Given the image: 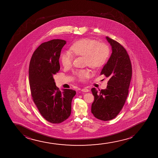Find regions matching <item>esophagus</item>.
Wrapping results in <instances>:
<instances>
[{"mask_svg": "<svg viewBox=\"0 0 158 158\" xmlns=\"http://www.w3.org/2000/svg\"><path fill=\"white\" fill-rule=\"evenodd\" d=\"M81 91L84 92H89V89H86V88H84V89H81Z\"/></svg>", "mask_w": 158, "mask_h": 158, "instance_id": "1", "label": "esophagus"}]
</instances>
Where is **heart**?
<instances>
[{
  "instance_id": "b5f03b06",
  "label": "heart",
  "mask_w": 158,
  "mask_h": 158,
  "mask_svg": "<svg viewBox=\"0 0 158 158\" xmlns=\"http://www.w3.org/2000/svg\"><path fill=\"white\" fill-rule=\"evenodd\" d=\"M69 50L74 56H85L87 65L92 69L102 67L110 56V48L106 44L99 43L95 40L88 38L76 41L70 47ZM73 60V57L69 52L61 54V62L64 67H70ZM76 74L80 80H85L89 77L90 72L87 69H81L76 72Z\"/></svg>"
}]
</instances>
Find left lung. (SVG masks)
<instances>
[{"mask_svg": "<svg viewBox=\"0 0 158 158\" xmlns=\"http://www.w3.org/2000/svg\"><path fill=\"white\" fill-rule=\"evenodd\" d=\"M112 54L102 69L100 75L109 78L106 89H91L94 100L91 112L97 119L108 121L114 119L123 107L128 94L132 78L131 62L126 50L117 41L106 37Z\"/></svg>", "mask_w": 158, "mask_h": 158, "instance_id": "1", "label": "left lung"}]
</instances>
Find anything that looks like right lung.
I'll return each instance as SVG.
<instances>
[{
    "mask_svg": "<svg viewBox=\"0 0 158 158\" xmlns=\"http://www.w3.org/2000/svg\"><path fill=\"white\" fill-rule=\"evenodd\" d=\"M66 44L53 39L41 44L35 50L29 65V84L33 100L44 118L52 123L65 121L71 113L72 100L76 92L60 91L53 76L60 70L59 58Z\"/></svg>",
    "mask_w": 158,
    "mask_h": 158,
    "instance_id": "add662e5",
    "label": "right lung"
}]
</instances>
